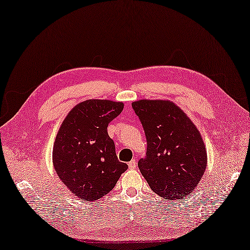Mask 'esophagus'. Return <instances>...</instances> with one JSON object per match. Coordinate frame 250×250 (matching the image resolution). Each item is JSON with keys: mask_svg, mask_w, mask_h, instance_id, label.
Instances as JSON below:
<instances>
[{"mask_svg": "<svg viewBox=\"0 0 250 250\" xmlns=\"http://www.w3.org/2000/svg\"><path fill=\"white\" fill-rule=\"evenodd\" d=\"M128 167H129V168H136L137 167V161L135 159H132L131 161L128 162Z\"/></svg>", "mask_w": 250, "mask_h": 250, "instance_id": "1", "label": "esophagus"}]
</instances>
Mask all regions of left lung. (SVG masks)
I'll return each instance as SVG.
<instances>
[{
  "label": "left lung",
  "instance_id": "left-lung-1",
  "mask_svg": "<svg viewBox=\"0 0 250 250\" xmlns=\"http://www.w3.org/2000/svg\"><path fill=\"white\" fill-rule=\"evenodd\" d=\"M147 142L138 162L151 190L164 200L188 196L207 167L206 147L191 120L168 101L133 102Z\"/></svg>",
  "mask_w": 250,
  "mask_h": 250
}]
</instances>
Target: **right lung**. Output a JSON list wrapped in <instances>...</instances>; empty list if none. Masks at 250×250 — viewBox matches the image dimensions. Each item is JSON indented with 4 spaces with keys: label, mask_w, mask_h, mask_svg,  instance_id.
<instances>
[{
    "label": "right lung",
    "mask_w": 250,
    "mask_h": 250,
    "mask_svg": "<svg viewBox=\"0 0 250 250\" xmlns=\"http://www.w3.org/2000/svg\"><path fill=\"white\" fill-rule=\"evenodd\" d=\"M123 103L88 100L66 115L53 149L54 167L75 196L100 199L114 188L128 166L120 162L107 127L123 110Z\"/></svg>",
    "instance_id": "1"
}]
</instances>
